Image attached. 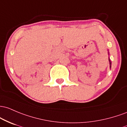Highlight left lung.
<instances>
[{
    "label": "left lung",
    "mask_w": 127,
    "mask_h": 127,
    "mask_svg": "<svg viewBox=\"0 0 127 127\" xmlns=\"http://www.w3.org/2000/svg\"><path fill=\"white\" fill-rule=\"evenodd\" d=\"M109 62H110V68H111V64H112V63H111V61H110V59H109Z\"/></svg>",
    "instance_id": "obj_1"
}]
</instances>
